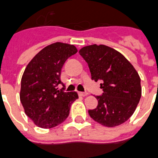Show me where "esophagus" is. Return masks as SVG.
I'll use <instances>...</instances> for the list:
<instances>
[{"label":"esophagus","mask_w":158,"mask_h":158,"mask_svg":"<svg viewBox=\"0 0 158 158\" xmlns=\"http://www.w3.org/2000/svg\"><path fill=\"white\" fill-rule=\"evenodd\" d=\"M78 95L80 96V97H85V96H86L87 95V93L86 92H78Z\"/></svg>","instance_id":"34e87169"}]
</instances>
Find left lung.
Segmentation results:
<instances>
[{
    "label": "left lung",
    "mask_w": 158,
    "mask_h": 158,
    "mask_svg": "<svg viewBox=\"0 0 158 158\" xmlns=\"http://www.w3.org/2000/svg\"><path fill=\"white\" fill-rule=\"evenodd\" d=\"M80 55L88 64L92 80L102 81L98 104L88 110L92 119L112 127L131 117L142 96L141 79L133 66L113 48L97 44L82 47Z\"/></svg>",
    "instance_id": "left-lung-1"
}]
</instances>
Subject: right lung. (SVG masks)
Instances as JSON below:
<instances>
[{
  "label": "right lung",
  "instance_id": "obj_1",
  "mask_svg": "<svg viewBox=\"0 0 158 158\" xmlns=\"http://www.w3.org/2000/svg\"><path fill=\"white\" fill-rule=\"evenodd\" d=\"M77 52L73 45L56 42L39 52L30 61L21 81L20 99L25 112L35 125L52 128L68 117L70 106L78 95L65 92L61 72L66 61Z\"/></svg>",
  "mask_w": 158,
  "mask_h": 158
}]
</instances>
